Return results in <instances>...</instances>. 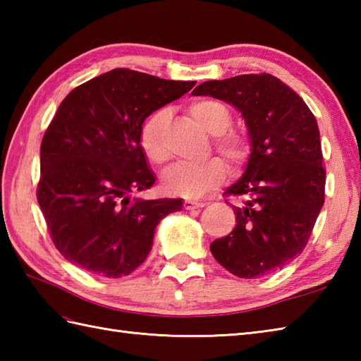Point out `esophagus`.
Masks as SVG:
<instances>
[{
    "label": "esophagus",
    "instance_id": "obj_1",
    "mask_svg": "<svg viewBox=\"0 0 361 361\" xmlns=\"http://www.w3.org/2000/svg\"><path fill=\"white\" fill-rule=\"evenodd\" d=\"M206 203H203V202H195V200H186L185 202V209H188V211H192V209H198V208H203Z\"/></svg>",
    "mask_w": 361,
    "mask_h": 361
}]
</instances>
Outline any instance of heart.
Segmentation results:
<instances>
[{"label":"heart","instance_id":"b5f03b06","mask_svg":"<svg viewBox=\"0 0 361 361\" xmlns=\"http://www.w3.org/2000/svg\"><path fill=\"white\" fill-rule=\"evenodd\" d=\"M189 113L206 132L214 135V145L233 169L248 163L251 155L250 142L235 132H228L233 116L224 104L202 99L189 105ZM171 119L166 109L157 110L144 121L140 132L141 150L150 163L164 164L169 150L164 132ZM226 178V166L219 158H211L202 164H176L164 173L163 188L167 194L183 198H200L209 190L217 189Z\"/></svg>","mask_w":361,"mask_h":361}]
</instances>
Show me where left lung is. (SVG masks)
Instances as JSON below:
<instances>
[{
    "label": "left lung",
    "instance_id": "8db88e82",
    "mask_svg": "<svg viewBox=\"0 0 361 361\" xmlns=\"http://www.w3.org/2000/svg\"><path fill=\"white\" fill-rule=\"evenodd\" d=\"M192 94L234 105L251 142L243 176L225 190L240 198L233 206L235 228L211 243L212 256L245 279L279 270L301 255L324 204L317 119L293 90L265 73L203 82Z\"/></svg>",
    "mask_w": 361,
    "mask_h": 361
}]
</instances>
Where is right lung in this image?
<instances>
[{
  "mask_svg": "<svg viewBox=\"0 0 361 361\" xmlns=\"http://www.w3.org/2000/svg\"><path fill=\"white\" fill-rule=\"evenodd\" d=\"M194 80H166L116 68L82 83L43 135L37 200L65 259L122 278L149 256L155 228L181 198H130L155 175L140 145L145 118L186 94Z\"/></svg>",
  "mask_w": 361,
  "mask_h": 361,
  "instance_id": "obj_1",
  "label": "right lung"
}]
</instances>
